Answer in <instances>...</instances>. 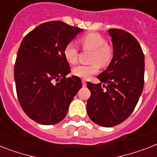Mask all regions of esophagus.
<instances>
[{
    "label": "esophagus",
    "instance_id": "1",
    "mask_svg": "<svg viewBox=\"0 0 157 157\" xmlns=\"http://www.w3.org/2000/svg\"><path fill=\"white\" fill-rule=\"evenodd\" d=\"M82 85H83V86H86V81L85 80H82Z\"/></svg>",
    "mask_w": 157,
    "mask_h": 157
}]
</instances>
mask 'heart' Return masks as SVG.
I'll return each mask as SVG.
<instances>
[{"mask_svg":"<svg viewBox=\"0 0 157 157\" xmlns=\"http://www.w3.org/2000/svg\"><path fill=\"white\" fill-rule=\"evenodd\" d=\"M81 43L85 49L92 50L91 61L97 62L90 65H77L72 68V74L80 78L87 79L98 71V63L101 65H106L112 57V50L107 45V40L103 36L98 33H89L81 38ZM65 59L69 63L73 64L77 61V48L74 43H68L63 50Z\"/></svg>","mask_w":157,"mask_h":157,"instance_id":"heart-1","label":"heart"}]
</instances>
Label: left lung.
<instances>
[{"mask_svg":"<svg viewBox=\"0 0 157 157\" xmlns=\"http://www.w3.org/2000/svg\"><path fill=\"white\" fill-rule=\"evenodd\" d=\"M112 37L113 58L107 68L98 76L107 86L87 82L90 98L86 109L89 117L103 127L121 124L134 111L144 90V55L130 33L121 29L107 31Z\"/></svg>","mask_w":157,"mask_h":157,"instance_id":"8db88e82","label":"left lung"}]
</instances>
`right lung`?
<instances>
[{
    "label": "right lung",
    "mask_w": 157,
    "mask_h": 157,
    "mask_svg": "<svg viewBox=\"0 0 157 157\" xmlns=\"http://www.w3.org/2000/svg\"><path fill=\"white\" fill-rule=\"evenodd\" d=\"M83 32L61 21L40 24L21 42L14 65L18 102L28 117L40 124L59 123L82 87L71 72L64 48Z\"/></svg>",
    "instance_id": "add662e5"
}]
</instances>
